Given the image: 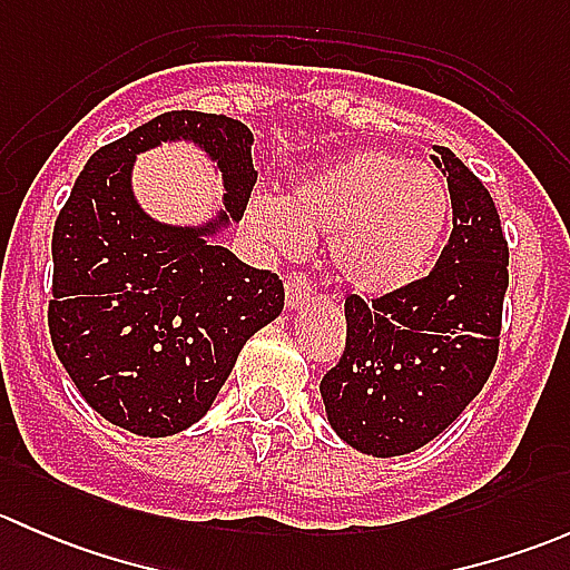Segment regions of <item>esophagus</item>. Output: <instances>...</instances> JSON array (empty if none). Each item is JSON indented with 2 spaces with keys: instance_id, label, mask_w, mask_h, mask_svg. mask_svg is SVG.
I'll use <instances>...</instances> for the list:
<instances>
[{
  "instance_id": "esophagus-1",
  "label": "esophagus",
  "mask_w": 570,
  "mask_h": 570,
  "mask_svg": "<svg viewBox=\"0 0 570 570\" xmlns=\"http://www.w3.org/2000/svg\"><path fill=\"white\" fill-rule=\"evenodd\" d=\"M312 292H314V286L306 275L292 273L289 278H286V308H289V312L306 308L308 303H312Z\"/></svg>"
}]
</instances>
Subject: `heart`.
I'll return each mask as SVG.
<instances>
[{
  "label": "heart",
  "mask_w": 570,
  "mask_h": 570,
  "mask_svg": "<svg viewBox=\"0 0 570 570\" xmlns=\"http://www.w3.org/2000/svg\"><path fill=\"white\" fill-rule=\"evenodd\" d=\"M245 220L273 256H303L314 237H331L336 278L355 295L386 297L433 264L452 220V193L430 165L361 151L295 181L284 200H253Z\"/></svg>",
  "instance_id": "obj_1"
}]
</instances>
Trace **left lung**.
<instances>
[{
    "label": "left lung",
    "instance_id": "8db88e82",
    "mask_svg": "<svg viewBox=\"0 0 570 570\" xmlns=\"http://www.w3.org/2000/svg\"><path fill=\"white\" fill-rule=\"evenodd\" d=\"M452 234L433 273L402 292L344 301L347 344L322 377L331 428L372 458L407 455L444 433L482 392L499 353L508 239L482 181L444 146Z\"/></svg>",
    "mask_w": 570,
    "mask_h": 570
}]
</instances>
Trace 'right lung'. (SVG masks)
I'll use <instances>...</instances> for the list:
<instances>
[{
	"label": "right lung",
	"instance_id": "1",
	"mask_svg": "<svg viewBox=\"0 0 570 570\" xmlns=\"http://www.w3.org/2000/svg\"><path fill=\"white\" fill-rule=\"evenodd\" d=\"M195 141L224 176V203L200 227L159 224L136 204L137 153ZM253 135L226 115H157L99 148L51 234L49 333L57 358L107 422L163 439L198 422L243 344L284 308V284L215 239L243 220L256 170Z\"/></svg>",
	"mask_w": 570,
	"mask_h": 570
}]
</instances>
